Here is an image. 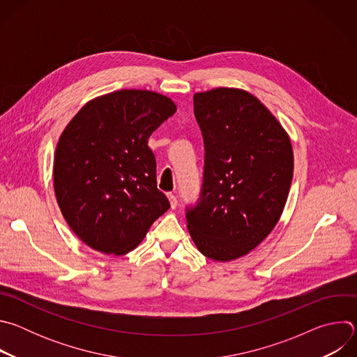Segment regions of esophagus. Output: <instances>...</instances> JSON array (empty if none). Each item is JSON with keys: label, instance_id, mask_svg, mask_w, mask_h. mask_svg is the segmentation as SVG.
<instances>
[{"label": "esophagus", "instance_id": "34e87169", "mask_svg": "<svg viewBox=\"0 0 357 357\" xmlns=\"http://www.w3.org/2000/svg\"><path fill=\"white\" fill-rule=\"evenodd\" d=\"M168 199H169V203H171V208H172V209H176V206H178V199H176V196H175L174 193H168Z\"/></svg>", "mask_w": 357, "mask_h": 357}]
</instances>
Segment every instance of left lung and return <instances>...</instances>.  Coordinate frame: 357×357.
Instances as JSON below:
<instances>
[{
	"label": "left lung",
	"mask_w": 357,
	"mask_h": 357,
	"mask_svg": "<svg viewBox=\"0 0 357 357\" xmlns=\"http://www.w3.org/2000/svg\"><path fill=\"white\" fill-rule=\"evenodd\" d=\"M205 145L203 182L186 206L190 237L216 261L245 256L275 227L292 182L289 137L252 94L219 87L193 96Z\"/></svg>",
	"instance_id": "obj_1"
}]
</instances>
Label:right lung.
Instances as JSON below:
<instances>
[{"instance_id": "right-lung-1", "label": "right lung", "mask_w": 357, "mask_h": 357, "mask_svg": "<svg viewBox=\"0 0 357 357\" xmlns=\"http://www.w3.org/2000/svg\"><path fill=\"white\" fill-rule=\"evenodd\" d=\"M175 112L162 94L120 90L89 101L62 132L55 195L70 229L93 250L131 251L171 208L157 188L148 138Z\"/></svg>"}]
</instances>
